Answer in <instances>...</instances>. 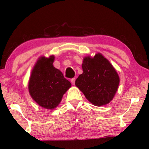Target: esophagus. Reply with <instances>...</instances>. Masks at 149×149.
Listing matches in <instances>:
<instances>
[{
    "label": "esophagus",
    "instance_id": "esophagus-1",
    "mask_svg": "<svg viewBox=\"0 0 149 149\" xmlns=\"http://www.w3.org/2000/svg\"><path fill=\"white\" fill-rule=\"evenodd\" d=\"M70 81L72 84V85H75V78H72V79H70Z\"/></svg>",
    "mask_w": 149,
    "mask_h": 149
}]
</instances>
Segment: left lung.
<instances>
[{"mask_svg": "<svg viewBox=\"0 0 149 149\" xmlns=\"http://www.w3.org/2000/svg\"><path fill=\"white\" fill-rule=\"evenodd\" d=\"M83 74L75 80V86L97 107L107 104L113 99L120 84L116 70L102 54L84 58Z\"/></svg>", "mask_w": 149, "mask_h": 149, "instance_id": "obj_1", "label": "left lung"}]
</instances>
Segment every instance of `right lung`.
<instances>
[{
    "label": "right lung",
    "mask_w": 149,
    "mask_h": 149,
    "mask_svg": "<svg viewBox=\"0 0 149 149\" xmlns=\"http://www.w3.org/2000/svg\"><path fill=\"white\" fill-rule=\"evenodd\" d=\"M54 56H41L35 63L30 75L29 95L37 104L53 110L60 103L63 95L72 86L62 73L53 65Z\"/></svg>",
    "instance_id": "add662e5"
}]
</instances>
